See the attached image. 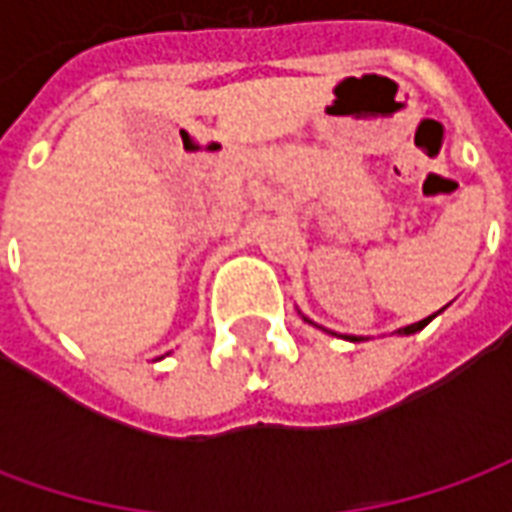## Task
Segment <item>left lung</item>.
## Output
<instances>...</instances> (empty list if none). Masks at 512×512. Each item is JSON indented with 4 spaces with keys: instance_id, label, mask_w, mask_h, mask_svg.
<instances>
[{
    "instance_id": "obj_1",
    "label": "left lung",
    "mask_w": 512,
    "mask_h": 512,
    "mask_svg": "<svg viewBox=\"0 0 512 512\" xmlns=\"http://www.w3.org/2000/svg\"><path fill=\"white\" fill-rule=\"evenodd\" d=\"M433 318H436V315H428V318H422V321L411 323V326H403V329H397V334H414V332H422V329H425V326H428V323L433 321ZM345 340H351V343H356V337H354V334H351V337H345Z\"/></svg>"
}]
</instances>
